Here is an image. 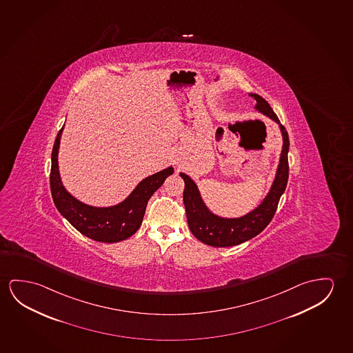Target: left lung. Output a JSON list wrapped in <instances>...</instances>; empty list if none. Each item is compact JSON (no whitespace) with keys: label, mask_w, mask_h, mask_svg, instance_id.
Listing matches in <instances>:
<instances>
[{"label":"left lung","mask_w":353,"mask_h":353,"mask_svg":"<svg viewBox=\"0 0 353 353\" xmlns=\"http://www.w3.org/2000/svg\"><path fill=\"white\" fill-rule=\"evenodd\" d=\"M255 100V110L275 121L282 134V150L280 161L277 166L276 176L272 182V188L268 196L261 201V204L254 210L245 214L244 216L228 217L217 216L212 214L205 203L201 199V192L196 182L188 174H179L185 181L183 190V203H185V215L190 226V232L203 243L212 247H231L243 243L253 239L256 234L270 223L276 212L277 204L282 193L286 190L288 181V130L280 123L276 114L272 111L270 105L265 99L258 94H250Z\"/></svg>","instance_id":"left-lung-1"}]
</instances>
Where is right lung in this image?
Masks as SVG:
<instances>
[{
	"label": "right lung",
	"mask_w": 353,
	"mask_h": 353,
	"mask_svg": "<svg viewBox=\"0 0 353 353\" xmlns=\"http://www.w3.org/2000/svg\"><path fill=\"white\" fill-rule=\"evenodd\" d=\"M63 127L54 139L50 172L51 194L57 210L81 234L94 241L114 243L128 239L141 228L148 201L163 185L165 179L174 174V168L170 166L141 181L130 196L117 205L108 208L87 205L70 194L61 181L57 157Z\"/></svg>",
	"instance_id": "right-lung-1"
}]
</instances>
